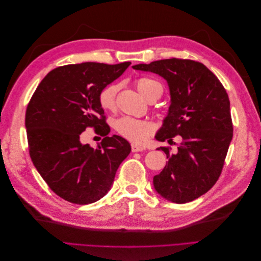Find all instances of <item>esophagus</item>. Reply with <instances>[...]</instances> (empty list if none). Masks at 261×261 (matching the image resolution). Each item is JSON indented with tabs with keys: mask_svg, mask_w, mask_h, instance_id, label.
Returning <instances> with one entry per match:
<instances>
[{
	"mask_svg": "<svg viewBox=\"0 0 261 261\" xmlns=\"http://www.w3.org/2000/svg\"><path fill=\"white\" fill-rule=\"evenodd\" d=\"M143 150H145L144 147L135 145V144H132V151L133 152H139V151H143Z\"/></svg>",
	"mask_w": 261,
	"mask_h": 261,
	"instance_id": "1",
	"label": "esophagus"
}]
</instances>
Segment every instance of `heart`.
Returning <instances> with one entry per match:
<instances>
[{
    "instance_id": "b5f03b06",
    "label": "heart",
    "mask_w": 261,
    "mask_h": 261,
    "mask_svg": "<svg viewBox=\"0 0 261 261\" xmlns=\"http://www.w3.org/2000/svg\"><path fill=\"white\" fill-rule=\"evenodd\" d=\"M135 86L138 91L149 100L158 90L162 89L161 85L154 80L148 77H140L135 81ZM118 91L117 84H109L99 91L98 101L100 107L105 111H113L116 108V94ZM113 127L117 134L125 139L133 143L141 144L151 135L153 132V124L147 120H138L130 116H121L113 122Z\"/></svg>"
}]
</instances>
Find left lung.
I'll list each match as a JSON object with an SVG mask.
<instances>
[{"instance_id":"1","label":"left lung","mask_w":261,"mask_h":261,"mask_svg":"<svg viewBox=\"0 0 261 261\" xmlns=\"http://www.w3.org/2000/svg\"><path fill=\"white\" fill-rule=\"evenodd\" d=\"M133 68L160 75L170 87L169 114L155 138L172 143L181 137L176 154L170 147L159 148L169 161L153 177L155 191L173 202L193 201L217 183L233 137L226 90L209 68L193 60L172 58Z\"/></svg>"}]
</instances>
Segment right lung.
Listing matches in <instances>:
<instances>
[{
    "label": "right lung",
    "mask_w": 261,
    "mask_h": 261,
    "mask_svg": "<svg viewBox=\"0 0 261 261\" xmlns=\"http://www.w3.org/2000/svg\"><path fill=\"white\" fill-rule=\"evenodd\" d=\"M129 65L87 62L57 67L29 101L25 124L31 161L52 192L66 201L99 200L130 152L127 140L108 136L110 126L98 101L99 91ZM88 127L104 137L97 149L80 143Z\"/></svg>",
    "instance_id": "obj_1"
}]
</instances>
